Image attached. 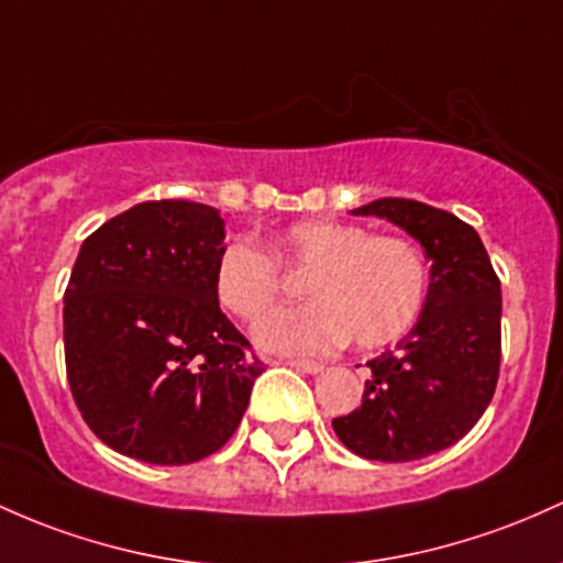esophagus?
Returning a JSON list of instances; mask_svg holds the SVG:
<instances>
[{"instance_id":"34e87169","label":"esophagus","mask_w":563,"mask_h":563,"mask_svg":"<svg viewBox=\"0 0 563 563\" xmlns=\"http://www.w3.org/2000/svg\"><path fill=\"white\" fill-rule=\"evenodd\" d=\"M286 366L296 368V372H305V374H320L323 372V363L318 361H299V357H294V361H286Z\"/></svg>"}]
</instances>
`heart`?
Here are the masks:
<instances>
[{"label":"heart","instance_id":"1","mask_svg":"<svg viewBox=\"0 0 563 563\" xmlns=\"http://www.w3.org/2000/svg\"><path fill=\"white\" fill-rule=\"evenodd\" d=\"M310 269L312 301L267 314L256 339L272 352H329L352 336L357 347H382L417 323L428 296V262L411 240L372 234L336 219L296 221L277 232L275 256L232 243L216 262L213 288L240 320H256L280 294V264Z\"/></svg>","mask_w":563,"mask_h":563}]
</instances>
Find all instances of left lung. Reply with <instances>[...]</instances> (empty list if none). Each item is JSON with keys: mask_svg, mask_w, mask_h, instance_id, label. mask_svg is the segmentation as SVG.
I'll list each match as a JSON object with an SVG mask.
<instances>
[{"mask_svg": "<svg viewBox=\"0 0 563 563\" xmlns=\"http://www.w3.org/2000/svg\"><path fill=\"white\" fill-rule=\"evenodd\" d=\"M406 230L430 258V286L413 329L368 361L363 400L333 419L357 456L411 462L467 435L492 404L503 352V291L478 232L454 213L404 197L352 211Z\"/></svg>", "mask_w": 563, "mask_h": 563, "instance_id": "obj_1", "label": "left lung"}]
</instances>
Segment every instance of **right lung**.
<instances>
[{
  "label": "right lung",
  "instance_id": "add662e5",
  "mask_svg": "<svg viewBox=\"0 0 563 563\" xmlns=\"http://www.w3.org/2000/svg\"><path fill=\"white\" fill-rule=\"evenodd\" d=\"M224 219L189 200L139 202L79 249L64 294L66 376L88 428L150 465L219 452L264 363L213 288Z\"/></svg>",
  "mask_w": 563,
  "mask_h": 563
}]
</instances>
